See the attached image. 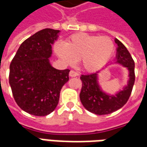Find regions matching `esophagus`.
<instances>
[{
	"label": "esophagus",
	"mask_w": 147,
	"mask_h": 147,
	"mask_svg": "<svg viewBox=\"0 0 147 147\" xmlns=\"http://www.w3.org/2000/svg\"><path fill=\"white\" fill-rule=\"evenodd\" d=\"M77 76H79V74L77 73L76 71H75L73 70H71L70 72H69V76L71 77H76Z\"/></svg>",
	"instance_id": "esophagus-1"
}]
</instances>
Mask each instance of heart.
<instances>
[{"instance_id":"heart-1","label":"heart","mask_w":147,"mask_h":147,"mask_svg":"<svg viewBox=\"0 0 147 147\" xmlns=\"http://www.w3.org/2000/svg\"><path fill=\"white\" fill-rule=\"evenodd\" d=\"M114 49V43L109 37L86 33L72 34L64 44L57 42L55 45V51L62 61L72 64L79 60L82 67L88 71L103 67L110 59Z\"/></svg>"}]
</instances>
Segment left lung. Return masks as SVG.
Masks as SVG:
<instances>
[{
	"mask_svg": "<svg viewBox=\"0 0 147 147\" xmlns=\"http://www.w3.org/2000/svg\"><path fill=\"white\" fill-rule=\"evenodd\" d=\"M115 42L117 44L116 63L127 67L129 72L127 85L122 90L112 95L103 92L98 81L99 71L80 76L82 81L80 101L86 109L97 115L112 113L122 108L129 99L135 83V62L123 43L117 38Z\"/></svg>",
	"mask_w": 147,
	"mask_h": 147,
	"instance_id": "left-lung-1",
	"label": "left lung"
}]
</instances>
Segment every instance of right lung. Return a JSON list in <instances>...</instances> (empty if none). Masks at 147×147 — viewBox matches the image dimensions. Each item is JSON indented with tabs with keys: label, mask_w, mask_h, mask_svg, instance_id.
<instances>
[{
	"label": "right lung",
	"mask_w": 147,
	"mask_h": 147,
	"mask_svg": "<svg viewBox=\"0 0 147 147\" xmlns=\"http://www.w3.org/2000/svg\"><path fill=\"white\" fill-rule=\"evenodd\" d=\"M60 30L45 28L26 39L10 64L9 84L17 105L29 114L51 113L59 102L70 70H58L49 58Z\"/></svg>",
	"instance_id": "right-lung-1"
}]
</instances>
